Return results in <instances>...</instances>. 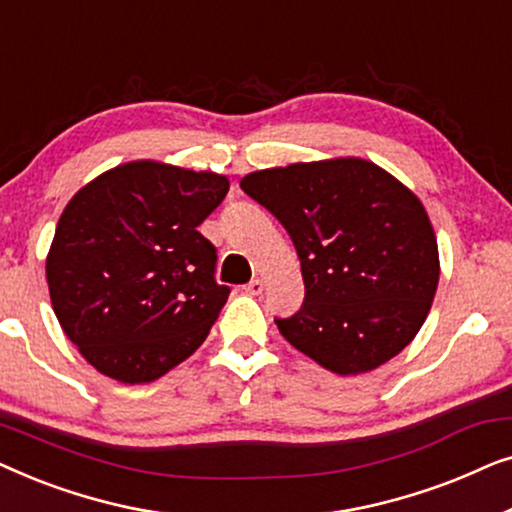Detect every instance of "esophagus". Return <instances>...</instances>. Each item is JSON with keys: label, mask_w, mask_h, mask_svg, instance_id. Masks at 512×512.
<instances>
[{"label": "esophagus", "mask_w": 512, "mask_h": 512, "mask_svg": "<svg viewBox=\"0 0 512 512\" xmlns=\"http://www.w3.org/2000/svg\"><path fill=\"white\" fill-rule=\"evenodd\" d=\"M244 291L251 293V296H258V293L263 291V282H261V279H251V282L244 286Z\"/></svg>", "instance_id": "esophagus-1"}]
</instances>
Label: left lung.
I'll list each match as a JSON object with an SVG mask.
<instances>
[{"instance_id": "obj_1", "label": "left lung", "mask_w": 512, "mask_h": 512, "mask_svg": "<svg viewBox=\"0 0 512 512\" xmlns=\"http://www.w3.org/2000/svg\"><path fill=\"white\" fill-rule=\"evenodd\" d=\"M240 186L296 244L305 300L275 319L293 347L356 375L410 345L440 265L429 216L401 181L368 160L335 158L251 172Z\"/></svg>"}]
</instances>
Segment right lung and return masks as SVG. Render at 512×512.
Returning a JSON list of instances; mask_svg holds the SVG:
<instances>
[{
	"label": "right lung",
	"mask_w": 512,
	"mask_h": 512,
	"mask_svg": "<svg viewBox=\"0 0 512 512\" xmlns=\"http://www.w3.org/2000/svg\"><path fill=\"white\" fill-rule=\"evenodd\" d=\"M228 179L137 160L90 181L62 212L46 258L62 331L90 366L151 382L205 342L226 305L216 247L198 226Z\"/></svg>",
	"instance_id": "right-lung-1"
}]
</instances>
